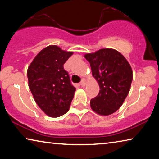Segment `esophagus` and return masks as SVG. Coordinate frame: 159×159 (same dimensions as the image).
<instances>
[{
  "label": "esophagus",
  "instance_id": "obj_1",
  "mask_svg": "<svg viewBox=\"0 0 159 159\" xmlns=\"http://www.w3.org/2000/svg\"><path fill=\"white\" fill-rule=\"evenodd\" d=\"M85 84H86V80H85V79H82L81 81H80V85H81L82 87H84V86L85 85Z\"/></svg>",
  "mask_w": 159,
  "mask_h": 159
}]
</instances>
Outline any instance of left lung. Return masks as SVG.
I'll return each mask as SVG.
<instances>
[{
  "label": "left lung",
  "mask_w": 159,
  "mask_h": 159,
  "mask_svg": "<svg viewBox=\"0 0 159 159\" xmlns=\"http://www.w3.org/2000/svg\"><path fill=\"white\" fill-rule=\"evenodd\" d=\"M84 57L90 62L100 89L90 100L91 108L99 115L111 114L121 107L130 91L133 80L130 64L122 54L111 48L88 53Z\"/></svg>",
  "instance_id": "8db88e82"
}]
</instances>
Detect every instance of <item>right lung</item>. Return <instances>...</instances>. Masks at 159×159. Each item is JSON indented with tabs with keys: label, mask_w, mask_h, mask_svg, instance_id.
I'll return each mask as SVG.
<instances>
[{
	"label": "right lung",
	"mask_w": 159,
	"mask_h": 159,
	"mask_svg": "<svg viewBox=\"0 0 159 159\" xmlns=\"http://www.w3.org/2000/svg\"><path fill=\"white\" fill-rule=\"evenodd\" d=\"M73 55L57 45H49L36 56L27 70L29 87L40 108L50 117L69 111L76 88L64 64Z\"/></svg>",
	"instance_id": "add662e5"
}]
</instances>
